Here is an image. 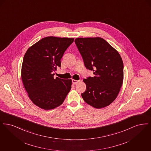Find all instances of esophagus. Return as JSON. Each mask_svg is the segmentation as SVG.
Returning <instances> with one entry per match:
<instances>
[{
	"label": "esophagus",
	"instance_id": "obj_1",
	"mask_svg": "<svg viewBox=\"0 0 151 151\" xmlns=\"http://www.w3.org/2000/svg\"><path fill=\"white\" fill-rule=\"evenodd\" d=\"M72 83L73 84H77L79 83V80H74V79H72Z\"/></svg>",
	"mask_w": 151,
	"mask_h": 151
}]
</instances>
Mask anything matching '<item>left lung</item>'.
I'll use <instances>...</instances> for the list:
<instances>
[{"label": "left lung", "mask_w": 151, "mask_h": 151, "mask_svg": "<svg viewBox=\"0 0 151 151\" xmlns=\"http://www.w3.org/2000/svg\"><path fill=\"white\" fill-rule=\"evenodd\" d=\"M87 69L94 76L83 80L84 101L97 109L111 104L119 93L123 80V63L117 51L101 37L77 38L75 40Z\"/></svg>", "instance_id": "8db88e82"}]
</instances>
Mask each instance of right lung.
Wrapping results in <instances>:
<instances>
[{"label":"right lung","mask_w":151,"mask_h":151,"mask_svg":"<svg viewBox=\"0 0 151 151\" xmlns=\"http://www.w3.org/2000/svg\"><path fill=\"white\" fill-rule=\"evenodd\" d=\"M73 38L47 37L30 46L23 58L22 79L32 102L44 110L62 105L72 85L71 79L54 78L60 59Z\"/></svg>","instance_id":"add662e5"}]
</instances>
